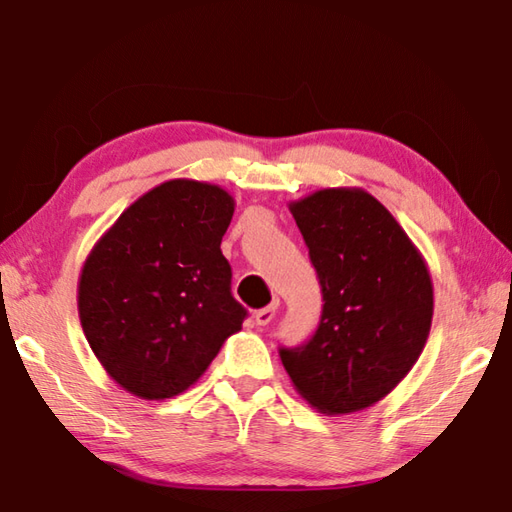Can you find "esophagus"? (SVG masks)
Listing matches in <instances>:
<instances>
[{
  "label": "esophagus",
  "instance_id": "1",
  "mask_svg": "<svg viewBox=\"0 0 512 512\" xmlns=\"http://www.w3.org/2000/svg\"><path fill=\"white\" fill-rule=\"evenodd\" d=\"M277 309H280V300H273L268 307L255 311V323H257V325H268V323H271V320L275 318Z\"/></svg>",
  "mask_w": 512,
  "mask_h": 512
}]
</instances>
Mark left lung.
Returning <instances> with one entry per match:
<instances>
[{
    "label": "left lung",
    "mask_w": 512,
    "mask_h": 512,
    "mask_svg": "<svg viewBox=\"0 0 512 512\" xmlns=\"http://www.w3.org/2000/svg\"><path fill=\"white\" fill-rule=\"evenodd\" d=\"M309 248L323 316L302 348L280 350L296 393L325 415L368 409L409 375L429 339L433 282L418 246L361 187L289 203Z\"/></svg>",
    "instance_id": "8db88e82"
}]
</instances>
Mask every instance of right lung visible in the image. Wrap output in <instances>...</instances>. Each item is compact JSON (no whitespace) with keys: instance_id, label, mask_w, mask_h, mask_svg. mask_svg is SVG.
<instances>
[{"instance_id":"right-lung-1","label":"right lung","mask_w":512,"mask_h":512,"mask_svg":"<svg viewBox=\"0 0 512 512\" xmlns=\"http://www.w3.org/2000/svg\"><path fill=\"white\" fill-rule=\"evenodd\" d=\"M235 198L203 180L149 189L103 232L79 275V318L108 377L142 400L185 393L246 309L221 239Z\"/></svg>"}]
</instances>
